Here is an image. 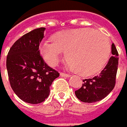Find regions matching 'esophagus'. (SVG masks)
Wrapping results in <instances>:
<instances>
[{
  "label": "esophagus",
  "mask_w": 127,
  "mask_h": 127,
  "mask_svg": "<svg viewBox=\"0 0 127 127\" xmlns=\"http://www.w3.org/2000/svg\"><path fill=\"white\" fill-rule=\"evenodd\" d=\"M60 76H62V77H65V78H69L71 76L69 74H67V73H61Z\"/></svg>",
  "instance_id": "obj_1"
}]
</instances>
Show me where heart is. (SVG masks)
I'll return each mask as SVG.
<instances>
[{"label": "heart", "mask_w": 127, "mask_h": 127, "mask_svg": "<svg viewBox=\"0 0 127 127\" xmlns=\"http://www.w3.org/2000/svg\"><path fill=\"white\" fill-rule=\"evenodd\" d=\"M44 60L56 66L65 52V59L72 70L83 76H92L104 67L108 61L111 46L108 38L90 28L71 29L56 32L51 42L39 46Z\"/></svg>", "instance_id": "obj_1"}]
</instances>
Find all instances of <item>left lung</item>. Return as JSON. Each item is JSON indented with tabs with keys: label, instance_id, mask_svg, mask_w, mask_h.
Instances as JSON below:
<instances>
[{
	"label": "left lung",
	"instance_id": "1",
	"mask_svg": "<svg viewBox=\"0 0 127 127\" xmlns=\"http://www.w3.org/2000/svg\"><path fill=\"white\" fill-rule=\"evenodd\" d=\"M112 56L104 69L98 76L83 80L80 89L75 91L77 98L83 102L92 103L105 98L114 89L118 68L119 54L114 44H112Z\"/></svg>",
	"mask_w": 127,
	"mask_h": 127
}]
</instances>
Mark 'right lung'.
Here are the masks:
<instances>
[{
  "mask_svg": "<svg viewBox=\"0 0 127 127\" xmlns=\"http://www.w3.org/2000/svg\"><path fill=\"white\" fill-rule=\"evenodd\" d=\"M44 27L24 34L10 49L6 60L10 84L24 102L39 104L48 97L52 82L59 76L40 55L39 46Z\"/></svg>",
  "mask_w": 127,
  "mask_h": 127,
  "instance_id": "add662e5",
  "label": "right lung"
}]
</instances>
